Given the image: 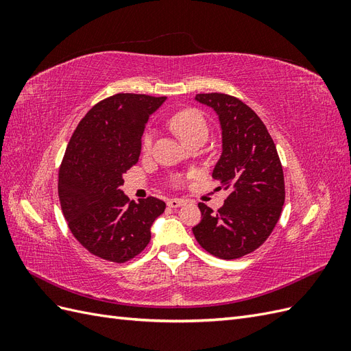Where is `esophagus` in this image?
<instances>
[{
  "instance_id": "1",
  "label": "esophagus",
  "mask_w": 351,
  "mask_h": 351,
  "mask_svg": "<svg viewBox=\"0 0 351 351\" xmlns=\"http://www.w3.org/2000/svg\"><path fill=\"white\" fill-rule=\"evenodd\" d=\"M184 204H186V200H183V199H168V202H167L168 208H180Z\"/></svg>"
}]
</instances>
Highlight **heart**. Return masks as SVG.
I'll list each match as a JSON object with an SVG mask.
<instances>
[{"label":"heart","instance_id":"heart-1","mask_svg":"<svg viewBox=\"0 0 351 351\" xmlns=\"http://www.w3.org/2000/svg\"><path fill=\"white\" fill-rule=\"evenodd\" d=\"M169 125H171V129L180 136V139H182L186 145L197 139V137L208 136V124H206L205 117L202 115L200 111L193 108L176 112L171 117V120H169ZM152 139H154V130L147 129L142 139L143 149H149L152 145Z\"/></svg>","mask_w":351,"mask_h":351}]
</instances>
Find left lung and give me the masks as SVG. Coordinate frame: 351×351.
Instances as JSON below:
<instances>
[{"label":"left lung","mask_w":351,"mask_h":351,"mask_svg":"<svg viewBox=\"0 0 351 351\" xmlns=\"http://www.w3.org/2000/svg\"><path fill=\"white\" fill-rule=\"evenodd\" d=\"M218 115L222 152L212 177L228 197L218 212L199 204L202 219L193 227L197 243L221 259H237L269 237L280 219L285 192L277 147L250 107L226 93L195 98Z\"/></svg>","instance_id":"left-lung-1"}]
</instances>
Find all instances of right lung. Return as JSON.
I'll return each instance as SVG.
<instances>
[{
	"instance_id": "right-lung-1",
	"label": "right lung",
	"mask_w": 351,
	"mask_h": 351,
	"mask_svg": "<svg viewBox=\"0 0 351 351\" xmlns=\"http://www.w3.org/2000/svg\"><path fill=\"white\" fill-rule=\"evenodd\" d=\"M167 97L117 93L98 102L74 130L58 174V196L73 236L95 256L125 262L151 240L165 210L156 197L130 202L123 176L142 151L149 117Z\"/></svg>"
}]
</instances>
